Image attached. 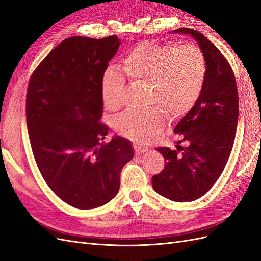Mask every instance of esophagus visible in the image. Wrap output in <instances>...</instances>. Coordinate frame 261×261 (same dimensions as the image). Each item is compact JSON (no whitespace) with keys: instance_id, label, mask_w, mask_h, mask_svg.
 I'll use <instances>...</instances> for the list:
<instances>
[{"instance_id":"esophagus-1","label":"esophagus","mask_w":261,"mask_h":261,"mask_svg":"<svg viewBox=\"0 0 261 261\" xmlns=\"http://www.w3.org/2000/svg\"><path fill=\"white\" fill-rule=\"evenodd\" d=\"M133 147H134V150H135V153H136L137 155H140V154H143V153H145V152L148 151V149L145 148V147H143V146L134 145Z\"/></svg>"}]
</instances>
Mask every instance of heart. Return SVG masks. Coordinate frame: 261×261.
Segmentation results:
<instances>
[{
	"label": "heart",
	"instance_id": "1",
	"mask_svg": "<svg viewBox=\"0 0 261 261\" xmlns=\"http://www.w3.org/2000/svg\"><path fill=\"white\" fill-rule=\"evenodd\" d=\"M123 70L128 82L147 86L148 105L143 112L126 111L114 121L116 132L139 144H150L159 137L172 116L186 114L198 101L206 83L208 65L203 52L194 44H136L125 54ZM125 78L110 66L101 77L100 96L103 106L115 111L121 107Z\"/></svg>",
	"mask_w": 261,
	"mask_h": 261
}]
</instances>
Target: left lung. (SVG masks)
Masks as SVG:
<instances>
[{"label": "left lung", "instance_id": "left-lung-1", "mask_svg": "<svg viewBox=\"0 0 261 261\" xmlns=\"http://www.w3.org/2000/svg\"><path fill=\"white\" fill-rule=\"evenodd\" d=\"M193 36L207 60L208 72L196 105L175 126L177 150L158 148L165 164L152 176L153 189L177 202L200 198L215 185L231 154L239 120V92L233 69L224 55L199 31L179 28ZM183 151L179 153V150Z\"/></svg>", "mask_w": 261, "mask_h": 261}]
</instances>
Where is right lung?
I'll return each mask as SVG.
<instances>
[{
  "instance_id": "1",
  "label": "right lung",
  "mask_w": 261,
  "mask_h": 261,
  "mask_svg": "<svg viewBox=\"0 0 261 261\" xmlns=\"http://www.w3.org/2000/svg\"><path fill=\"white\" fill-rule=\"evenodd\" d=\"M117 36H74L53 49L30 76L26 120L30 145L43 179L77 209L112 200L134 151L115 136L106 144L101 123V77L120 46Z\"/></svg>"
}]
</instances>
